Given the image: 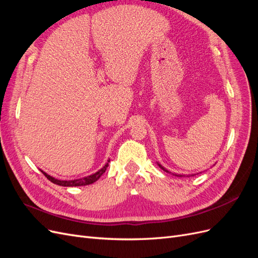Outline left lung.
<instances>
[{"label": "left lung", "mask_w": 258, "mask_h": 258, "mask_svg": "<svg viewBox=\"0 0 258 258\" xmlns=\"http://www.w3.org/2000/svg\"><path fill=\"white\" fill-rule=\"evenodd\" d=\"M157 165H158V166H159V168H160V169H162L163 171H166V172H168V173H171L170 171H168V170H167L165 167H162L159 162H157ZM172 174H173V175H175V176H179V177H183V176H191V175H196V174H188V175H185V174H174V173H172Z\"/></svg>", "instance_id": "left-lung-1"}]
</instances>
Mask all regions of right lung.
I'll use <instances>...</instances> for the list:
<instances>
[{
	"mask_svg": "<svg viewBox=\"0 0 258 258\" xmlns=\"http://www.w3.org/2000/svg\"><path fill=\"white\" fill-rule=\"evenodd\" d=\"M108 162H110V159L107 160V162L105 165L101 168L100 170H98L96 173L90 174L88 176H84V177H80V178H75V179H69V181H63V179H58V178H54L52 176H50L49 174H47L44 171L41 170V172L47 177L50 182H52L53 184H57L59 186H64V187H75V186H86V185H90L92 183H95L96 181L101 177L104 172L106 168L108 167Z\"/></svg>",
	"mask_w": 258,
	"mask_h": 258,
	"instance_id": "add662e5",
	"label": "right lung"
}]
</instances>
